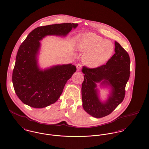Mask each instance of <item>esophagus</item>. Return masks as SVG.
<instances>
[{
    "mask_svg": "<svg viewBox=\"0 0 149 149\" xmlns=\"http://www.w3.org/2000/svg\"><path fill=\"white\" fill-rule=\"evenodd\" d=\"M81 66H82V65H81L80 63H78V64L77 65V68L78 71L80 70V69L81 68Z\"/></svg>",
    "mask_w": 149,
    "mask_h": 149,
    "instance_id": "34e87169",
    "label": "esophagus"
}]
</instances>
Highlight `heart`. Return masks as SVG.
Masks as SVG:
<instances>
[{
  "label": "heart",
  "instance_id": "1",
  "mask_svg": "<svg viewBox=\"0 0 149 149\" xmlns=\"http://www.w3.org/2000/svg\"><path fill=\"white\" fill-rule=\"evenodd\" d=\"M77 49L84 53L83 61L90 68H97L104 64L114 52V46L111 41L92 33L80 36Z\"/></svg>",
  "mask_w": 149,
  "mask_h": 149
}]
</instances>
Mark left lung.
<instances>
[{
	"instance_id": "8db88e82",
	"label": "left lung",
	"mask_w": 149,
	"mask_h": 149,
	"mask_svg": "<svg viewBox=\"0 0 149 149\" xmlns=\"http://www.w3.org/2000/svg\"><path fill=\"white\" fill-rule=\"evenodd\" d=\"M115 53L106 64L96 68L83 66L84 81L81 85L83 107L89 115L101 118L111 113L121 103L125 95V86L130 77V61L126 50L115 41ZM96 82L109 86V99L102 102L99 99Z\"/></svg>"
}]
</instances>
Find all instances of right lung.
I'll return each instance as SVG.
<instances>
[{
  "label": "right lung",
  "instance_id": "right-lung-1",
  "mask_svg": "<svg viewBox=\"0 0 149 149\" xmlns=\"http://www.w3.org/2000/svg\"><path fill=\"white\" fill-rule=\"evenodd\" d=\"M78 24L62 23L39 26L28 35L18 50L12 73L13 88L20 100L31 107L42 108L56 102L67 81L76 71L72 64L44 70L37 64L41 41L46 36H66Z\"/></svg>",
  "mask_w": 149,
  "mask_h": 149
}]
</instances>
